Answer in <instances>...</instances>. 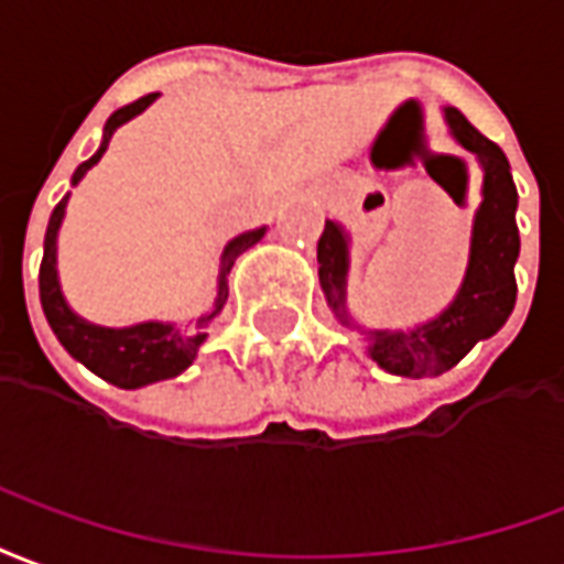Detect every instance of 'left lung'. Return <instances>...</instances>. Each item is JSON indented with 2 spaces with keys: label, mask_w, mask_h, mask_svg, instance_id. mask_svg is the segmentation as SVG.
<instances>
[{
  "label": "left lung",
  "mask_w": 564,
  "mask_h": 564,
  "mask_svg": "<svg viewBox=\"0 0 564 564\" xmlns=\"http://www.w3.org/2000/svg\"><path fill=\"white\" fill-rule=\"evenodd\" d=\"M445 119L454 138L475 152L484 186L480 207L471 225V249L463 285L454 303L438 318L414 330H364L369 339V357L390 376L430 378L454 369L463 357L501 330L517 303L513 264L520 254L517 231V186L505 152L484 138L456 108H445ZM345 276H348V234L336 221H324L318 240V279L327 306L348 327H357L345 310Z\"/></svg>",
  "instance_id": "left-lung-1"
}]
</instances>
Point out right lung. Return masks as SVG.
I'll return each mask as SVG.
<instances>
[{
  "instance_id": "obj_1",
  "label": "right lung",
  "mask_w": 564,
  "mask_h": 564,
  "mask_svg": "<svg viewBox=\"0 0 564 564\" xmlns=\"http://www.w3.org/2000/svg\"><path fill=\"white\" fill-rule=\"evenodd\" d=\"M155 101V93L152 96H143L138 101H131L126 108H119L117 113H110L108 126H105V141L98 147V152L93 159H86L77 171H74L72 183L77 186L84 174L98 164V159L108 150L110 134L129 122L131 117H138L143 110L150 108ZM65 204H68V195L53 207L51 221H47V234H44V258H41L39 270V291H41V310L47 315V324L51 330L56 333V339L63 343V348L74 360H80L89 372H96L98 378H105L110 384H117L122 390L143 388V384H152V381H164V378L180 376L183 369L192 367L197 348L207 339V327L216 315L225 306L228 300V273H231L234 261L240 258L246 249H252L254 242L264 237L267 228H254V231H246L240 237H234L225 252H221L219 264V297H216V306L200 315L195 324V330H180L174 324L162 322H143L131 324V327H98V324L84 322L80 315H74L68 310V303L63 297V288H59V276H56V234H59V225H63Z\"/></svg>"
}]
</instances>
